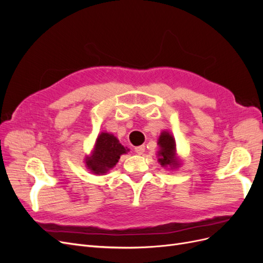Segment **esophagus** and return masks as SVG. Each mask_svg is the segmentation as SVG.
Masks as SVG:
<instances>
[{
  "label": "esophagus",
  "instance_id": "1",
  "mask_svg": "<svg viewBox=\"0 0 263 263\" xmlns=\"http://www.w3.org/2000/svg\"><path fill=\"white\" fill-rule=\"evenodd\" d=\"M135 151H136V153H137L138 155H142V154L145 153V146H144V145L138 146V147L135 148Z\"/></svg>",
  "mask_w": 263,
  "mask_h": 263
}]
</instances>
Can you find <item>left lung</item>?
<instances>
[{
    "label": "left lung",
    "instance_id": "left-lung-1",
    "mask_svg": "<svg viewBox=\"0 0 263 263\" xmlns=\"http://www.w3.org/2000/svg\"><path fill=\"white\" fill-rule=\"evenodd\" d=\"M158 162L168 170H176L181 165L177 154V144L173 135L168 130H162L158 138Z\"/></svg>",
    "mask_w": 263,
    "mask_h": 263
}]
</instances>
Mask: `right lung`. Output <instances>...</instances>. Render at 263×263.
<instances>
[{
    "label": "right lung",
    "instance_id": "right-lung-1",
    "mask_svg": "<svg viewBox=\"0 0 263 263\" xmlns=\"http://www.w3.org/2000/svg\"><path fill=\"white\" fill-rule=\"evenodd\" d=\"M128 151L129 149L124 147L113 134L102 132L95 140L91 155L84 159L85 166L93 174L103 176L113 169L121 156Z\"/></svg>",
    "mask_w": 263,
    "mask_h": 263
}]
</instances>
